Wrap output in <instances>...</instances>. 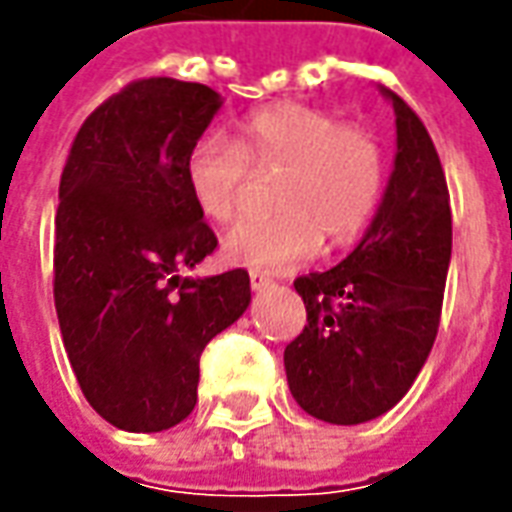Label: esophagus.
Here are the masks:
<instances>
[{"instance_id": "34e87169", "label": "esophagus", "mask_w": 512, "mask_h": 512, "mask_svg": "<svg viewBox=\"0 0 512 512\" xmlns=\"http://www.w3.org/2000/svg\"><path fill=\"white\" fill-rule=\"evenodd\" d=\"M249 282H252V288L255 290H263L271 285V279L266 274H260V271H249Z\"/></svg>"}]
</instances>
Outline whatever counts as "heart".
<instances>
[{
    "label": "heart",
    "mask_w": 512,
    "mask_h": 512,
    "mask_svg": "<svg viewBox=\"0 0 512 512\" xmlns=\"http://www.w3.org/2000/svg\"><path fill=\"white\" fill-rule=\"evenodd\" d=\"M255 172L282 169L274 202L282 211L246 216L224 235V257L260 271H288L321 241L337 246L367 224L386 183L384 147L373 131L304 104L246 115L235 139L202 131L183 164L191 200L213 222L241 211Z\"/></svg>",
    "instance_id": "heart-1"
}]
</instances>
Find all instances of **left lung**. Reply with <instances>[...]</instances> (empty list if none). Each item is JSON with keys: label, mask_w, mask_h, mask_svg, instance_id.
I'll return each instance as SVG.
<instances>
[{"label": "left lung", "mask_w": 512, "mask_h": 512, "mask_svg": "<svg viewBox=\"0 0 512 512\" xmlns=\"http://www.w3.org/2000/svg\"><path fill=\"white\" fill-rule=\"evenodd\" d=\"M384 93L397 115V156L376 219L340 266L293 282L307 323L285 348L290 392L332 425L381 417L411 389L439 332L450 268L439 153L417 112Z\"/></svg>", "instance_id": "obj_1"}]
</instances>
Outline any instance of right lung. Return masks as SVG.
<instances>
[{
    "instance_id": "1",
    "label": "right lung",
    "mask_w": 512,
    "mask_h": 512,
    "mask_svg": "<svg viewBox=\"0 0 512 512\" xmlns=\"http://www.w3.org/2000/svg\"><path fill=\"white\" fill-rule=\"evenodd\" d=\"M222 106L169 76L136 79L79 128L54 219V307L87 403L158 433L197 403L200 356L249 307V274L178 277L216 249L186 189V153Z\"/></svg>"
}]
</instances>
